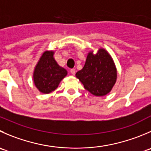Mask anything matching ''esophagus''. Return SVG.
<instances>
[{
  "instance_id": "34e87169",
  "label": "esophagus",
  "mask_w": 151,
  "mask_h": 151,
  "mask_svg": "<svg viewBox=\"0 0 151 151\" xmlns=\"http://www.w3.org/2000/svg\"><path fill=\"white\" fill-rule=\"evenodd\" d=\"M70 72H71V74H72V75H75V74H76V71H75V69H74V68L70 70Z\"/></svg>"
}]
</instances>
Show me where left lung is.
Returning <instances> with one entry per match:
<instances>
[{
    "mask_svg": "<svg viewBox=\"0 0 151 151\" xmlns=\"http://www.w3.org/2000/svg\"><path fill=\"white\" fill-rule=\"evenodd\" d=\"M116 68L111 55L103 49L93 55L89 52L83 69L76 77L84 88L94 96H105L109 93L116 80Z\"/></svg>",
    "mask_w": 151,
    "mask_h": 151,
    "instance_id": "1",
    "label": "left lung"
}]
</instances>
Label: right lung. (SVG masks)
Masks as SVG:
<instances>
[{
	"label": "right lung",
	"mask_w": 151,
	"mask_h": 151,
	"mask_svg": "<svg viewBox=\"0 0 151 151\" xmlns=\"http://www.w3.org/2000/svg\"><path fill=\"white\" fill-rule=\"evenodd\" d=\"M53 55L54 52H45L34 71L35 86L43 93H49L55 91L60 82L67 75L66 70L58 65Z\"/></svg>",
	"instance_id": "right-lung-1"
}]
</instances>
